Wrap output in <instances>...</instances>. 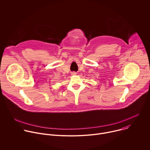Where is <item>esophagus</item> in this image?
<instances>
[{
  "instance_id": "1",
  "label": "esophagus",
  "mask_w": 150,
  "mask_h": 150,
  "mask_svg": "<svg viewBox=\"0 0 150 150\" xmlns=\"http://www.w3.org/2000/svg\"><path fill=\"white\" fill-rule=\"evenodd\" d=\"M76 73L75 72H74L72 73V75H76Z\"/></svg>"
}]
</instances>
